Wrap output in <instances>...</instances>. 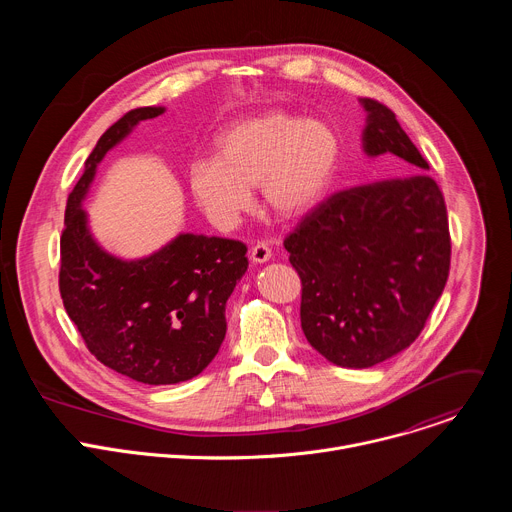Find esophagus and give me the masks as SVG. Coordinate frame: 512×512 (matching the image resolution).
I'll use <instances>...</instances> for the list:
<instances>
[{
  "label": "esophagus",
  "mask_w": 512,
  "mask_h": 512,
  "mask_svg": "<svg viewBox=\"0 0 512 512\" xmlns=\"http://www.w3.org/2000/svg\"><path fill=\"white\" fill-rule=\"evenodd\" d=\"M271 259V249L267 243H257L251 247V261L253 263H267Z\"/></svg>",
  "instance_id": "obj_1"
}]
</instances>
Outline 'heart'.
<instances>
[{
    "instance_id": "heart-1",
    "label": "heart",
    "mask_w": 512,
    "mask_h": 512,
    "mask_svg": "<svg viewBox=\"0 0 512 512\" xmlns=\"http://www.w3.org/2000/svg\"><path fill=\"white\" fill-rule=\"evenodd\" d=\"M338 137L322 121L265 111L229 123L214 137V158L188 168V186L212 223L229 227L259 186L265 208L283 221L312 212L338 164Z\"/></svg>"
}]
</instances>
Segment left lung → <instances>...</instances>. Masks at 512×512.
<instances>
[{
	"instance_id": "left-lung-1",
	"label": "left lung",
	"mask_w": 512,
	"mask_h": 512,
	"mask_svg": "<svg viewBox=\"0 0 512 512\" xmlns=\"http://www.w3.org/2000/svg\"><path fill=\"white\" fill-rule=\"evenodd\" d=\"M367 111L362 150L383 174L318 204L285 237L302 279V330L336 367L369 369L405 350L423 330L450 273V229L427 162L379 101Z\"/></svg>"
}]
</instances>
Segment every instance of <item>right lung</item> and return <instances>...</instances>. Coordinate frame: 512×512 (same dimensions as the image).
<instances>
[{"label":"right lung","instance_id":"obj_1","mask_svg":"<svg viewBox=\"0 0 512 512\" xmlns=\"http://www.w3.org/2000/svg\"><path fill=\"white\" fill-rule=\"evenodd\" d=\"M164 107L125 113L97 141L66 200L58 285L64 310L105 367L145 385L200 375L227 334L225 308L247 271L241 241L182 233L150 257L125 261L97 245L83 200L105 154Z\"/></svg>","mask_w":512,"mask_h":512}]
</instances>
